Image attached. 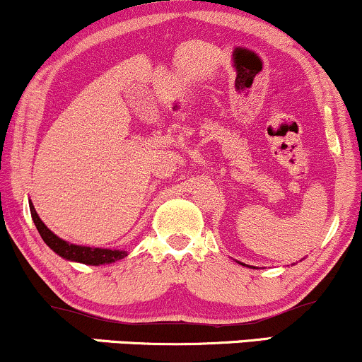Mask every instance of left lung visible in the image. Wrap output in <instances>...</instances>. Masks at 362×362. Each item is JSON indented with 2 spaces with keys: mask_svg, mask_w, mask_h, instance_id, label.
I'll return each mask as SVG.
<instances>
[{
  "mask_svg": "<svg viewBox=\"0 0 362 362\" xmlns=\"http://www.w3.org/2000/svg\"><path fill=\"white\" fill-rule=\"evenodd\" d=\"M242 265H245V264H242ZM253 269H255V267H253Z\"/></svg>",
  "mask_w": 362,
  "mask_h": 362,
  "instance_id": "8db88e82",
  "label": "left lung"
}]
</instances>
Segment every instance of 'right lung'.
<instances>
[{
	"label": "right lung",
	"mask_w": 362,
	"mask_h": 362,
	"mask_svg": "<svg viewBox=\"0 0 362 362\" xmlns=\"http://www.w3.org/2000/svg\"><path fill=\"white\" fill-rule=\"evenodd\" d=\"M30 206V214L34 219L37 231H39L42 240L51 248L52 252H56L57 255L69 262H80V264L86 265H105L112 264V262H117L124 257H127L126 250H110V248H95V247H83V245H74L66 242V240L59 238L57 235H54L51 230L42 223V219L37 214L32 201H28Z\"/></svg>",
	"instance_id": "add662e5"
}]
</instances>
